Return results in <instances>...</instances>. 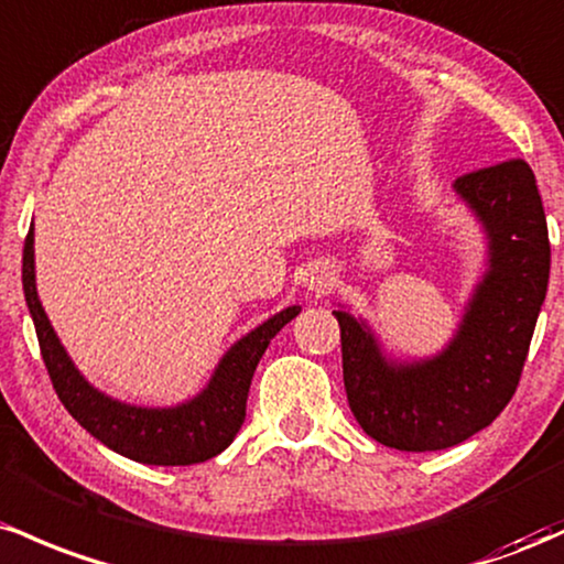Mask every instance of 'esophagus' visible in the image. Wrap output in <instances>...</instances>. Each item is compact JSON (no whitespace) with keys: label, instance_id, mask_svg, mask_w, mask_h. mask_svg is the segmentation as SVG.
Masks as SVG:
<instances>
[{"label":"esophagus","instance_id":"34e87169","mask_svg":"<svg viewBox=\"0 0 564 564\" xmlns=\"http://www.w3.org/2000/svg\"><path fill=\"white\" fill-rule=\"evenodd\" d=\"M330 282H333V276L327 274V271H312V276H308L306 280V288L312 290V293H325L327 288H330Z\"/></svg>","mask_w":564,"mask_h":564}]
</instances>
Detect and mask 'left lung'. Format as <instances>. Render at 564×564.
Segmentation results:
<instances>
[{
  "label": "left lung",
  "instance_id": "1",
  "mask_svg": "<svg viewBox=\"0 0 564 564\" xmlns=\"http://www.w3.org/2000/svg\"><path fill=\"white\" fill-rule=\"evenodd\" d=\"M487 237V271L436 357L391 362L362 319L340 325L344 386L365 434L408 453L445 451L482 432L514 397L549 288L546 215L524 160L474 170L453 183Z\"/></svg>",
  "mask_w": 564,
  "mask_h": 564
}]
</instances>
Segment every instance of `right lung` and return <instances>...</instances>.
<instances>
[{
	"label": "right lung",
	"instance_id": "add662e5",
	"mask_svg": "<svg viewBox=\"0 0 564 564\" xmlns=\"http://www.w3.org/2000/svg\"><path fill=\"white\" fill-rule=\"evenodd\" d=\"M23 293L40 338L44 367L63 408L113 453L149 466L202 464L231 445L245 423L252 372L261 362L265 346L301 312V306H288L239 338L215 367L210 383L194 400L175 408H138V404L111 400L87 383L61 346L36 295L34 226L23 245Z\"/></svg>",
	"mask_w": 564,
	"mask_h": 564
}]
</instances>
